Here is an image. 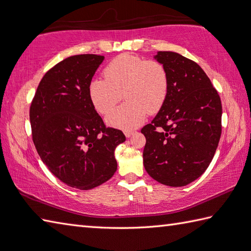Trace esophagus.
<instances>
[{"mask_svg": "<svg viewBox=\"0 0 251 251\" xmlns=\"http://www.w3.org/2000/svg\"><path fill=\"white\" fill-rule=\"evenodd\" d=\"M124 134H125V136L126 137H130V136H132V135H134L135 134V131L134 130H125L124 131Z\"/></svg>", "mask_w": 251, "mask_h": 251, "instance_id": "esophagus-1", "label": "esophagus"}]
</instances>
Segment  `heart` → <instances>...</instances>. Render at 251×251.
Here are the masks:
<instances>
[{
	"label": "heart",
	"mask_w": 251,
	"mask_h": 251,
	"mask_svg": "<svg viewBox=\"0 0 251 251\" xmlns=\"http://www.w3.org/2000/svg\"><path fill=\"white\" fill-rule=\"evenodd\" d=\"M105 78H94L88 95L94 108L105 114L121 99L125 104L109 112L108 125L120 129H132L146 119L162 109L167 98L169 77L166 68L157 60L123 54L105 66Z\"/></svg>",
	"instance_id": "1"
}]
</instances>
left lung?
Wrapping results in <instances>:
<instances>
[{"label":"left lung","instance_id":"left-lung-1","mask_svg":"<svg viewBox=\"0 0 251 251\" xmlns=\"http://www.w3.org/2000/svg\"><path fill=\"white\" fill-rule=\"evenodd\" d=\"M168 72L167 98L141 129L147 142L143 165L159 183L183 186L204 174L221 136L222 105L204 70L178 52L154 56Z\"/></svg>","mask_w":251,"mask_h":251}]
</instances>
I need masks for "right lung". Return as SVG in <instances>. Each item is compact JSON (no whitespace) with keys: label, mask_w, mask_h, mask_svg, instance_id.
Listing matches in <instances>:
<instances>
[{"label":"right lung","mask_w":251,"mask_h":251,"mask_svg":"<svg viewBox=\"0 0 251 251\" xmlns=\"http://www.w3.org/2000/svg\"><path fill=\"white\" fill-rule=\"evenodd\" d=\"M100 55L66 58L46 72L30 106L32 139L50 173L71 188L90 190L117 169L115 148L126 140L105 127L88 87L103 61Z\"/></svg>","instance_id":"1"}]
</instances>
